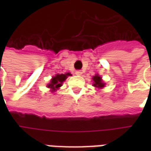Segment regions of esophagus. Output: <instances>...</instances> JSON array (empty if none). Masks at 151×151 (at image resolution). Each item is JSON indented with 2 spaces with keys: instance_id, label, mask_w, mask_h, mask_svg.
I'll return each mask as SVG.
<instances>
[{
  "instance_id": "1",
  "label": "esophagus",
  "mask_w": 151,
  "mask_h": 151,
  "mask_svg": "<svg viewBox=\"0 0 151 151\" xmlns=\"http://www.w3.org/2000/svg\"><path fill=\"white\" fill-rule=\"evenodd\" d=\"M76 73V75H78V76H81L82 74V72L81 71V70H77L75 72Z\"/></svg>"
}]
</instances>
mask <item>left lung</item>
Here are the masks:
<instances>
[{
  "label": "left lung",
  "instance_id": "8db88e82",
  "mask_svg": "<svg viewBox=\"0 0 151 151\" xmlns=\"http://www.w3.org/2000/svg\"><path fill=\"white\" fill-rule=\"evenodd\" d=\"M92 79H93V81H94V84H93L94 86H95V87H97V88L99 89L104 87L105 83L103 82L102 78L100 77V76L95 75L92 78Z\"/></svg>",
  "mask_w": 151,
  "mask_h": 151
}]
</instances>
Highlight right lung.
<instances>
[{
	"mask_svg": "<svg viewBox=\"0 0 151 151\" xmlns=\"http://www.w3.org/2000/svg\"><path fill=\"white\" fill-rule=\"evenodd\" d=\"M72 74L69 73H65V74H56L55 77H53L51 82H50L49 84H47V87L51 89V91H56L57 89H59L61 86H62V83L65 81V79L69 77V76H71Z\"/></svg>",
	"mask_w": 151,
	"mask_h": 151,
	"instance_id": "obj_1",
	"label": "right lung"
}]
</instances>
